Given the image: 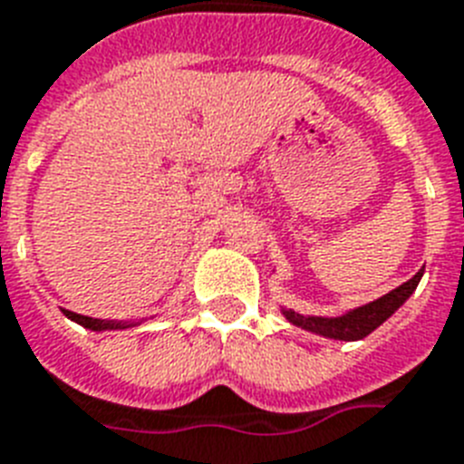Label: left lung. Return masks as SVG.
Masks as SVG:
<instances>
[{"mask_svg":"<svg viewBox=\"0 0 464 464\" xmlns=\"http://www.w3.org/2000/svg\"><path fill=\"white\" fill-rule=\"evenodd\" d=\"M421 274H424V269L417 271L410 281H405V284L393 288L386 295H382L374 303H367L362 307L348 310L341 317H312V314H300V312L285 310V307L281 312H284V317L293 326H300L304 331L319 334L324 338H334V341H360V338L369 336L374 329H379L415 293Z\"/></svg>","mask_w":464,"mask_h":464,"instance_id":"left-lung-1","label":"left lung"}]
</instances>
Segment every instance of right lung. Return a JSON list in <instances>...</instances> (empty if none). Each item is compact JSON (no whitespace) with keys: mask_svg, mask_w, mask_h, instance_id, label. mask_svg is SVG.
Wrapping results in <instances>:
<instances>
[{"mask_svg":"<svg viewBox=\"0 0 464 464\" xmlns=\"http://www.w3.org/2000/svg\"><path fill=\"white\" fill-rule=\"evenodd\" d=\"M63 314L71 319V322L81 324L90 331H114V329H128V326H138V322H104V319H92L85 317V314H75L71 310H63Z\"/></svg>","mask_w":464,"mask_h":464,"instance_id":"right-lung-1","label":"right lung"}]
</instances>
